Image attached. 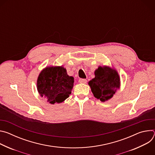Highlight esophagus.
Returning a JSON list of instances; mask_svg holds the SVG:
<instances>
[{
  "label": "esophagus",
  "instance_id": "34e87169",
  "mask_svg": "<svg viewBox=\"0 0 155 155\" xmlns=\"http://www.w3.org/2000/svg\"><path fill=\"white\" fill-rule=\"evenodd\" d=\"M78 82H79L80 83H81V84H85V83H86L87 80H86V79H82V78H81V79H79Z\"/></svg>",
  "mask_w": 155,
  "mask_h": 155
}]
</instances>
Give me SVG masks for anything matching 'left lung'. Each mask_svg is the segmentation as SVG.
Returning <instances> with one entry per match:
<instances>
[{
  "label": "left lung",
  "instance_id": "obj_1",
  "mask_svg": "<svg viewBox=\"0 0 155 155\" xmlns=\"http://www.w3.org/2000/svg\"><path fill=\"white\" fill-rule=\"evenodd\" d=\"M94 75L95 77L88 82L94 96L103 102L112 99L121 85L117 69L113 66L99 65Z\"/></svg>",
  "mask_w": 155,
  "mask_h": 155
}]
</instances>
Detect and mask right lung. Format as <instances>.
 Here are the masks:
<instances>
[{
    "label": "right lung",
    "mask_w": 155,
    "mask_h": 155,
    "mask_svg": "<svg viewBox=\"0 0 155 155\" xmlns=\"http://www.w3.org/2000/svg\"><path fill=\"white\" fill-rule=\"evenodd\" d=\"M74 83V77L68 74L63 65L47 66L38 76L37 89L40 96L48 102L59 104L69 97Z\"/></svg>",
    "instance_id": "add662e5"
}]
</instances>
